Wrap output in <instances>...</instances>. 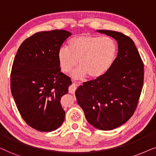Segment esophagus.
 I'll return each mask as SVG.
<instances>
[{
    "mask_svg": "<svg viewBox=\"0 0 156 156\" xmlns=\"http://www.w3.org/2000/svg\"><path fill=\"white\" fill-rule=\"evenodd\" d=\"M76 88H77V84L75 82H73L72 86L70 87L69 89V92L70 93H73H73H75V91H76Z\"/></svg>",
    "mask_w": 156,
    "mask_h": 156,
    "instance_id": "1",
    "label": "esophagus"
}]
</instances>
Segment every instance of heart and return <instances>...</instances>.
I'll return each instance as SVG.
<instances>
[{
    "label": "heart",
    "mask_w": 156,
    "mask_h": 156,
    "mask_svg": "<svg viewBox=\"0 0 156 156\" xmlns=\"http://www.w3.org/2000/svg\"><path fill=\"white\" fill-rule=\"evenodd\" d=\"M117 54V46L110 38H101L83 33L71 39L68 49L62 48L58 53V61L64 73L79 68L72 73L75 79H98L104 76L113 65Z\"/></svg>",
    "instance_id": "b5f03b06"
}]
</instances>
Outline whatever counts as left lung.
I'll list each match as a JSON object with an SVG mask.
<instances>
[{"instance_id": "1", "label": "left lung", "mask_w": 156, "mask_h": 156, "mask_svg": "<svg viewBox=\"0 0 156 156\" xmlns=\"http://www.w3.org/2000/svg\"><path fill=\"white\" fill-rule=\"evenodd\" d=\"M97 31L117 41V57L104 76L78 87L76 96L88 123L97 129L110 130L133 115L143 86L144 66L131 38L116 31Z\"/></svg>"}]
</instances>
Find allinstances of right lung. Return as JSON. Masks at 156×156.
Wrapping results in <instances>:
<instances>
[{
    "label": "right lung",
    "mask_w": 156,
    "mask_h": 156,
    "mask_svg": "<svg viewBox=\"0 0 156 156\" xmlns=\"http://www.w3.org/2000/svg\"><path fill=\"white\" fill-rule=\"evenodd\" d=\"M71 34L63 30L35 33L22 43L14 58L12 95L26 123L38 131L56 130L65 119L61 98L72 82L61 72L58 53Z\"/></svg>",
    "instance_id": "obj_1"
}]
</instances>
